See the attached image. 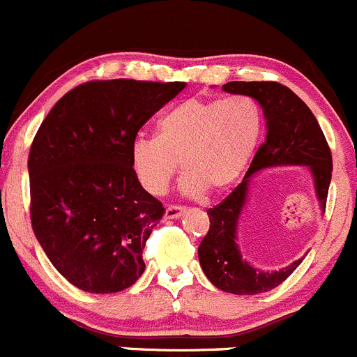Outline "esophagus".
I'll return each instance as SVG.
<instances>
[{"mask_svg": "<svg viewBox=\"0 0 357 357\" xmlns=\"http://www.w3.org/2000/svg\"><path fill=\"white\" fill-rule=\"evenodd\" d=\"M183 213H185V208H183V206H177V204L167 206V209H165V218H170V220L180 218Z\"/></svg>", "mask_w": 357, "mask_h": 357, "instance_id": "esophagus-1", "label": "esophagus"}]
</instances>
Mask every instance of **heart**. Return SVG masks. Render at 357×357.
I'll return each mask as SVG.
<instances>
[{"label":"heart","instance_id":"b5f03b06","mask_svg":"<svg viewBox=\"0 0 357 357\" xmlns=\"http://www.w3.org/2000/svg\"><path fill=\"white\" fill-rule=\"evenodd\" d=\"M264 115L249 96L190 98L158 122V135H137L130 161L141 185L160 196L178 172L187 194H220L238 182L263 137Z\"/></svg>","mask_w":357,"mask_h":357}]
</instances>
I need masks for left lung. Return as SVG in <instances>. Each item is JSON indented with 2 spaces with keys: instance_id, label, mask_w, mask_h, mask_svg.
Masks as SVG:
<instances>
[{
  "instance_id": "left-lung-1",
  "label": "left lung",
  "mask_w": 357,
  "mask_h": 357,
  "mask_svg": "<svg viewBox=\"0 0 357 357\" xmlns=\"http://www.w3.org/2000/svg\"><path fill=\"white\" fill-rule=\"evenodd\" d=\"M223 91L244 94L259 102L266 119V141L259 146L244 180L222 201L208 209L209 229L197 255L206 277L215 287L238 296L268 292L292 275L303 259L278 271H256L242 259L235 244V229L245 203L249 177L278 165H307L313 172L316 194L323 208L332 180V151L325 134L306 102L280 82H227Z\"/></svg>"
}]
</instances>
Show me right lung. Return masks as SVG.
<instances>
[{"mask_svg": "<svg viewBox=\"0 0 357 357\" xmlns=\"http://www.w3.org/2000/svg\"><path fill=\"white\" fill-rule=\"evenodd\" d=\"M183 87L89 80L43 120L29 153L32 230L80 290L120 292L144 271L142 249L165 208L139 183L130 148L139 128Z\"/></svg>", "mask_w": 357, "mask_h": 357, "instance_id": "obj_1", "label": "right lung"}]
</instances>
